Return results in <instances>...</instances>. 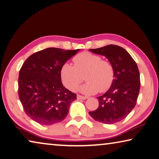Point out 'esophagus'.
Listing matches in <instances>:
<instances>
[{"mask_svg":"<svg viewBox=\"0 0 159 159\" xmlns=\"http://www.w3.org/2000/svg\"><path fill=\"white\" fill-rule=\"evenodd\" d=\"M77 99H87V97L82 96V95H80V94H77Z\"/></svg>","mask_w":159,"mask_h":159,"instance_id":"obj_1","label":"esophagus"}]
</instances>
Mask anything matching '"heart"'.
<instances>
[{
    "mask_svg": "<svg viewBox=\"0 0 159 159\" xmlns=\"http://www.w3.org/2000/svg\"><path fill=\"white\" fill-rule=\"evenodd\" d=\"M73 62L74 65L65 63L60 70L63 84L70 90L77 89L84 79L83 76L87 82L80 87V91L86 94L104 92L113 84L115 77L114 66L99 55L84 52L75 56Z\"/></svg>",
    "mask_w": 159,
    "mask_h": 159,
    "instance_id": "obj_1",
    "label": "heart"
}]
</instances>
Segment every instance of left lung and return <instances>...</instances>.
I'll list each match as a JSON object with an SVG mask.
<instances>
[{
  "label": "left lung",
  "mask_w": 159,
  "mask_h": 159,
  "mask_svg": "<svg viewBox=\"0 0 159 159\" xmlns=\"http://www.w3.org/2000/svg\"><path fill=\"white\" fill-rule=\"evenodd\" d=\"M89 51L105 56L114 66L115 77L108 91L97 97L98 108L89 114L103 124L117 123L125 119L136 104L141 84L137 65L120 46L109 45Z\"/></svg>",
  "instance_id": "left-lung-1"
}]
</instances>
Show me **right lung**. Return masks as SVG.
Wrapping results in <instances>:
<instances>
[{
	"label": "right lung",
	"instance_id": "add662e5",
	"mask_svg": "<svg viewBox=\"0 0 159 159\" xmlns=\"http://www.w3.org/2000/svg\"><path fill=\"white\" fill-rule=\"evenodd\" d=\"M80 50L49 48L31 55L20 68L18 96L24 111L42 125L62 121L76 94L63 86L62 66Z\"/></svg>",
	"mask_w": 159,
	"mask_h": 159
}]
</instances>
